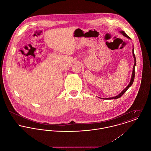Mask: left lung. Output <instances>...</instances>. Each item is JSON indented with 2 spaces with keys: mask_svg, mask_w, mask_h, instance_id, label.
<instances>
[{
  "mask_svg": "<svg viewBox=\"0 0 151 151\" xmlns=\"http://www.w3.org/2000/svg\"><path fill=\"white\" fill-rule=\"evenodd\" d=\"M120 32L123 36H124L125 37H126V38H129V39H131L123 31H120ZM132 47H134V46H132ZM134 47H132V55H133V58H134V66H133V69H132L131 78V80H130V81H129V85L126 86L119 94H118L117 95H116V96H115L111 97V98H101V99H118V98H119L120 97H121V96L126 92V91L129 88V87L132 86V83H133V82H134V77H135V65H136V59H135V55H134Z\"/></svg>",
  "mask_w": 151,
  "mask_h": 151,
  "instance_id": "1",
  "label": "left lung"
}]
</instances>
